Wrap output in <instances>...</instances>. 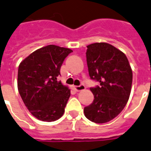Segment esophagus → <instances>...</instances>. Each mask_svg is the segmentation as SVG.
Returning <instances> with one entry per match:
<instances>
[{"label":"esophagus","mask_w":151,"mask_h":151,"mask_svg":"<svg viewBox=\"0 0 151 151\" xmlns=\"http://www.w3.org/2000/svg\"><path fill=\"white\" fill-rule=\"evenodd\" d=\"M74 89L77 92H81V91H83V90L85 89V86L84 85H81L79 86H74Z\"/></svg>","instance_id":"esophagus-1"}]
</instances>
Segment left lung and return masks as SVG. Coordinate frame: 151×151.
Listing matches in <instances>:
<instances>
[{
  "label": "left lung",
  "instance_id": "left-lung-1",
  "mask_svg": "<svg viewBox=\"0 0 151 151\" xmlns=\"http://www.w3.org/2000/svg\"><path fill=\"white\" fill-rule=\"evenodd\" d=\"M86 59L90 78L100 83L90 88L94 100L84 109L91 122L103 124L122 112L131 93L132 70L124 53L105 42L87 46Z\"/></svg>",
  "mask_w": 151,
  "mask_h": 151
}]
</instances>
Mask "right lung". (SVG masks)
<instances>
[{
	"label": "right lung",
	"mask_w": 151,
	"mask_h": 151,
	"mask_svg": "<svg viewBox=\"0 0 151 151\" xmlns=\"http://www.w3.org/2000/svg\"><path fill=\"white\" fill-rule=\"evenodd\" d=\"M73 51L47 45L22 60L18 70V90L33 116L43 122H54L63 115L70 89L57 81L64 59Z\"/></svg>",
	"instance_id": "add662e5"
}]
</instances>
